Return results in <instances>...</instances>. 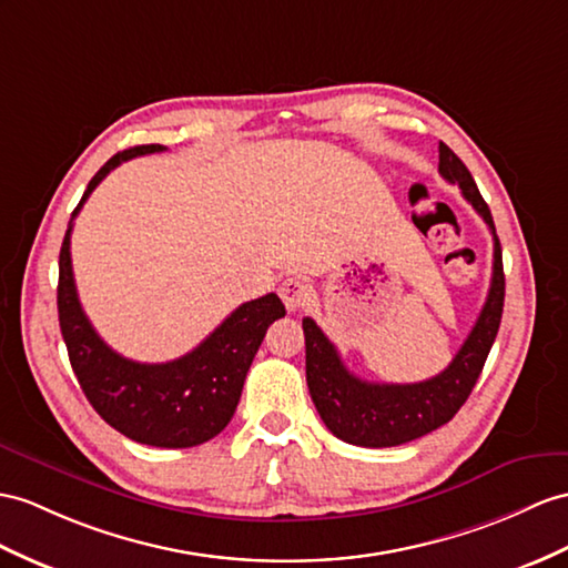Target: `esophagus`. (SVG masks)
<instances>
[{
    "instance_id": "esophagus-1",
    "label": "esophagus",
    "mask_w": 568,
    "mask_h": 568,
    "mask_svg": "<svg viewBox=\"0 0 568 568\" xmlns=\"http://www.w3.org/2000/svg\"><path fill=\"white\" fill-rule=\"evenodd\" d=\"M280 296L284 301L286 311H298L311 301L313 288L306 280H301V276H288V280H284L280 286Z\"/></svg>"
}]
</instances>
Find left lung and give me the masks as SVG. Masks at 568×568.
I'll use <instances>...</instances> for the list:
<instances>
[{
  "label": "left lung",
  "mask_w": 568,
  "mask_h": 568,
  "mask_svg": "<svg viewBox=\"0 0 568 568\" xmlns=\"http://www.w3.org/2000/svg\"><path fill=\"white\" fill-rule=\"evenodd\" d=\"M438 173L460 185L463 197L487 221L494 236V272L487 301L448 368L422 383H368L347 371L325 332L311 317H303L306 335V381L321 419L337 438L352 446L390 448L422 438L448 424L473 393L487 362L504 313V262L494 219L481 200L475 178L453 149L438 142Z\"/></svg>",
  "instance_id": "obj_1"
}]
</instances>
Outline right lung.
Returning <instances> with one entry per match:
<instances>
[{"label":"right lung","mask_w":568,"mask_h":568,"mask_svg":"<svg viewBox=\"0 0 568 568\" xmlns=\"http://www.w3.org/2000/svg\"><path fill=\"white\" fill-rule=\"evenodd\" d=\"M165 151L161 144L124 149L91 178L69 221L60 251L58 313L69 364L91 407L136 444L192 448L226 428L239 407L243 383L267 327L286 315L276 294L233 311L200 347L165 364H140L113 352L81 308L72 272L74 216L101 180L122 161Z\"/></svg>","instance_id":"obj_1"}]
</instances>
